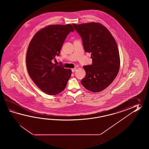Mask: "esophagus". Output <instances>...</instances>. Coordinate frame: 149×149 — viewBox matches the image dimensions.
Returning <instances> with one entry per match:
<instances>
[{
	"instance_id": "1",
	"label": "esophagus",
	"mask_w": 149,
	"mask_h": 149,
	"mask_svg": "<svg viewBox=\"0 0 149 149\" xmlns=\"http://www.w3.org/2000/svg\"><path fill=\"white\" fill-rule=\"evenodd\" d=\"M76 70H77V68H73V69H71V71H72V72H75V71H76Z\"/></svg>"
}]
</instances>
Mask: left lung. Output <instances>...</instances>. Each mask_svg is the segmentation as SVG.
<instances>
[{"label":"left lung","instance_id":"8db88e82","mask_svg":"<svg viewBox=\"0 0 149 149\" xmlns=\"http://www.w3.org/2000/svg\"><path fill=\"white\" fill-rule=\"evenodd\" d=\"M82 39L86 52L91 53V65L84 66L86 76L81 82L92 92L108 87L117 76L120 57L117 42L111 33L98 23L72 24Z\"/></svg>","mask_w":149,"mask_h":149}]
</instances>
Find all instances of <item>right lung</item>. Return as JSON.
Here are the masks:
<instances>
[{
  "label": "right lung",
  "instance_id": "obj_1",
  "mask_svg": "<svg viewBox=\"0 0 149 149\" xmlns=\"http://www.w3.org/2000/svg\"><path fill=\"white\" fill-rule=\"evenodd\" d=\"M74 31L71 24L48 25L37 32L29 45L26 64L35 84L48 95H57L65 88L71 70L52 61L58 56L67 36Z\"/></svg>",
  "mask_w": 149,
  "mask_h": 149
}]
</instances>
